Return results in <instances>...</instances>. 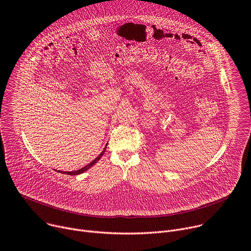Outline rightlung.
<instances>
[{
    "label": "right lung",
    "instance_id": "1",
    "mask_svg": "<svg viewBox=\"0 0 251 251\" xmlns=\"http://www.w3.org/2000/svg\"><path fill=\"white\" fill-rule=\"evenodd\" d=\"M107 145H108V143H107ZM107 145L105 146V148L103 149V151L101 152V154H100L98 157H96L93 161H91L88 165H86L85 167H83V168H81V169H79V170H76V171H59V170H57V172H60V173H63V174H67V175H79V174H82V173H84L85 171H87L88 169H90L94 164H96L100 159H101V157L104 155V153H105V151H106V148H107Z\"/></svg>",
    "mask_w": 251,
    "mask_h": 251
}]
</instances>
